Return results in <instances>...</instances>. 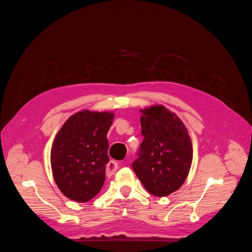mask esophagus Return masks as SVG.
Listing matches in <instances>:
<instances>
[{
  "instance_id": "1",
  "label": "esophagus",
  "mask_w": 252,
  "mask_h": 252,
  "mask_svg": "<svg viewBox=\"0 0 252 252\" xmlns=\"http://www.w3.org/2000/svg\"><path fill=\"white\" fill-rule=\"evenodd\" d=\"M119 167V162L114 161V160H111L108 164H106V173L111 176V174H113L114 172L118 170Z\"/></svg>"
}]
</instances>
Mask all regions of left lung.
<instances>
[{
  "label": "left lung",
  "instance_id": "8db88e82",
  "mask_svg": "<svg viewBox=\"0 0 252 252\" xmlns=\"http://www.w3.org/2000/svg\"><path fill=\"white\" fill-rule=\"evenodd\" d=\"M141 112L143 140L132 168L149 192L165 197L187 179L192 162V144L182 121L163 105Z\"/></svg>",
  "mask_w": 252,
  "mask_h": 252
}]
</instances>
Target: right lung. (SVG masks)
Returning a JSON list of instances; mask_svg holds the SVG:
<instances>
[{
	"label": "right lung",
	"mask_w": 252,
	"mask_h": 252,
	"mask_svg": "<svg viewBox=\"0 0 252 252\" xmlns=\"http://www.w3.org/2000/svg\"><path fill=\"white\" fill-rule=\"evenodd\" d=\"M112 121V113L85 110L60 129L51 150V165L55 183L65 197L87 202L100 192L110 161L106 133Z\"/></svg>",
	"instance_id": "1"
}]
</instances>
